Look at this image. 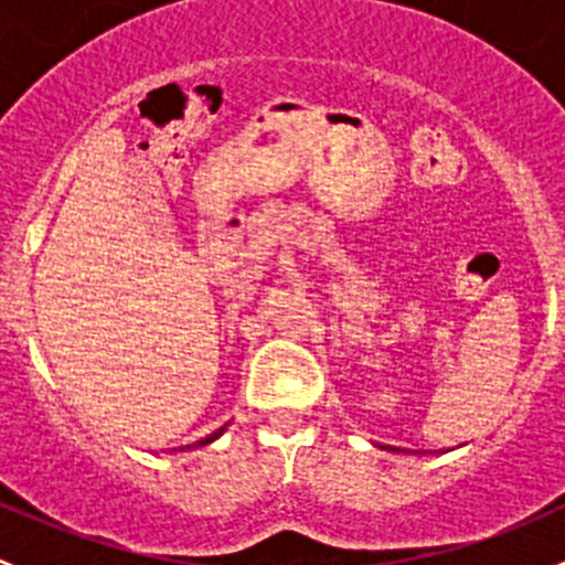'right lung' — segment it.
<instances>
[{
	"mask_svg": "<svg viewBox=\"0 0 565 565\" xmlns=\"http://www.w3.org/2000/svg\"><path fill=\"white\" fill-rule=\"evenodd\" d=\"M226 426H230V424H226ZM226 426H221L218 431H213V435H210V437H204V440L193 443V446H185V448H174V451H191V448H202V446H210V443H213V440H218V437L224 435V431H226Z\"/></svg>",
	"mask_w": 565,
	"mask_h": 565,
	"instance_id": "1",
	"label": "right lung"
}]
</instances>
